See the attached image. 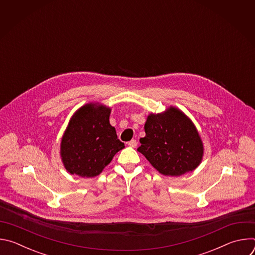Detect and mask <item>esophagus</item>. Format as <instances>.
I'll use <instances>...</instances> for the list:
<instances>
[{"label":"esophagus","instance_id":"esophagus-1","mask_svg":"<svg viewBox=\"0 0 255 255\" xmlns=\"http://www.w3.org/2000/svg\"><path fill=\"white\" fill-rule=\"evenodd\" d=\"M127 144L129 145L130 147H133V148H134V147H136V146H137V141H136L135 139H132V140H130Z\"/></svg>","mask_w":255,"mask_h":255}]
</instances>
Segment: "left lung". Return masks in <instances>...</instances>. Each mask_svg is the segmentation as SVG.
I'll return each mask as SVG.
<instances>
[{"label": "left lung", "instance_id": "left-lung-1", "mask_svg": "<svg viewBox=\"0 0 255 255\" xmlns=\"http://www.w3.org/2000/svg\"><path fill=\"white\" fill-rule=\"evenodd\" d=\"M144 130L137 150L159 173L179 176L201 164L202 138L194 122L178 108L169 106L161 113H150Z\"/></svg>", "mask_w": 255, "mask_h": 255}]
</instances>
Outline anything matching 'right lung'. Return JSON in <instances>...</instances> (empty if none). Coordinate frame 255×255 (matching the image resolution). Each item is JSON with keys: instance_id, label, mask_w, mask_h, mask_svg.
<instances>
[{"instance_id": "add662e5", "label": "right lung", "mask_w": 255, "mask_h": 255, "mask_svg": "<svg viewBox=\"0 0 255 255\" xmlns=\"http://www.w3.org/2000/svg\"><path fill=\"white\" fill-rule=\"evenodd\" d=\"M110 107L91 102L79 108L69 119L59 153L70 174L95 177L125 147L110 124Z\"/></svg>"}]
</instances>
